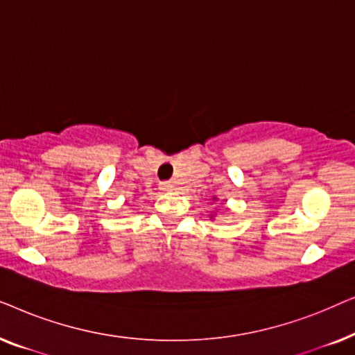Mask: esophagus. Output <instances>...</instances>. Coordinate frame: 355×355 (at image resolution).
I'll list each match as a JSON object with an SVG mask.
<instances>
[{"label":"esophagus","instance_id":"esophagus-1","mask_svg":"<svg viewBox=\"0 0 355 355\" xmlns=\"http://www.w3.org/2000/svg\"><path fill=\"white\" fill-rule=\"evenodd\" d=\"M174 182H171V181H166V182H162V189L163 191H174Z\"/></svg>","mask_w":355,"mask_h":355}]
</instances>
